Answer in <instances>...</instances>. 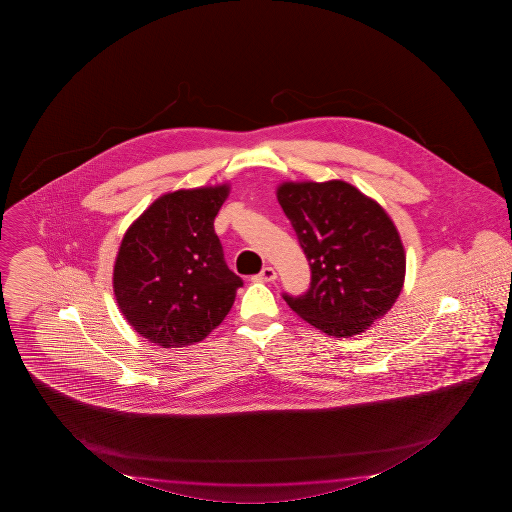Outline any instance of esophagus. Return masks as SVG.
Here are the masks:
<instances>
[{"mask_svg":"<svg viewBox=\"0 0 512 512\" xmlns=\"http://www.w3.org/2000/svg\"><path fill=\"white\" fill-rule=\"evenodd\" d=\"M278 278V272L272 269V267H263L260 274L256 276V281H274Z\"/></svg>","mask_w":512,"mask_h":512,"instance_id":"esophagus-1","label":"esophagus"}]
</instances>
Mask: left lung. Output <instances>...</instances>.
Instances as JSON below:
<instances>
[{"label":"left lung","instance_id":"left-lung-1","mask_svg":"<svg viewBox=\"0 0 512 512\" xmlns=\"http://www.w3.org/2000/svg\"><path fill=\"white\" fill-rule=\"evenodd\" d=\"M278 200L312 270L308 292L283 294L286 304L331 337L364 333L405 281V249L389 215L344 181L283 182Z\"/></svg>","mask_w":512,"mask_h":512}]
</instances>
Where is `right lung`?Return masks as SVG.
Returning a JSON list of instances; mask_svg holds the SVG:
<instances>
[{"label":"right lung","mask_w":512,"mask_h":512,"mask_svg":"<svg viewBox=\"0 0 512 512\" xmlns=\"http://www.w3.org/2000/svg\"><path fill=\"white\" fill-rule=\"evenodd\" d=\"M227 195V184L166 193L123 236L114 295L130 326L157 346L204 340L243 285L213 227Z\"/></svg>","instance_id":"1"}]
</instances>
